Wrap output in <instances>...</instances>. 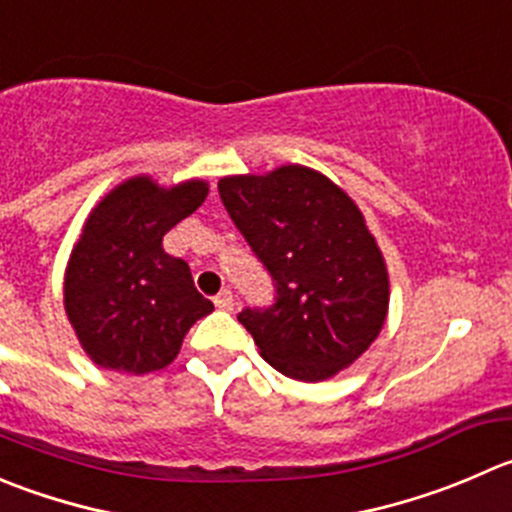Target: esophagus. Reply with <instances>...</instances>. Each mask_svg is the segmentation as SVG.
<instances>
[{
    "mask_svg": "<svg viewBox=\"0 0 512 512\" xmlns=\"http://www.w3.org/2000/svg\"><path fill=\"white\" fill-rule=\"evenodd\" d=\"M215 305L220 307V310L230 312V310H235V297H232V292H230V290H222L220 295L215 297Z\"/></svg>",
    "mask_w": 512,
    "mask_h": 512,
    "instance_id": "obj_1",
    "label": "esophagus"
}]
</instances>
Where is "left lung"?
<instances>
[{
    "label": "left lung",
    "mask_w": 512,
    "mask_h": 512,
    "mask_svg": "<svg viewBox=\"0 0 512 512\" xmlns=\"http://www.w3.org/2000/svg\"><path fill=\"white\" fill-rule=\"evenodd\" d=\"M217 190L275 285L272 305L237 315L260 355L305 382L352 365L377 337L390 302L385 260L355 202L300 165L225 177Z\"/></svg>",
    "instance_id": "1"
}]
</instances>
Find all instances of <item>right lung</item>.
Here are the masks:
<instances>
[{"instance_id":"right-lung-1","label":"right lung","mask_w":512,"mask_h":512,"mask_svg":"<svg viewBox=\"0 0 512 512\" xmlns=\"http://www.w3.org/2000/svg\"><path fill=\"white\" fill-rule=\"evenodd\" d=\"M207 185L172 190L150 177L114 187L92 210L64 277V310L84 352L104 370H162L187 330L215 310L190 265L162 250V237L205 202Z\"/></svg>"}]
</instances>
